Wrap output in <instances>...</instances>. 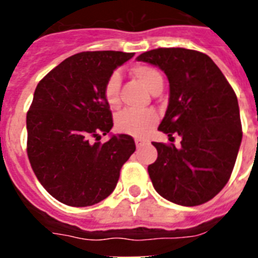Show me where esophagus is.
<instances>
[{
    "mask_svg": "<svg viewBox=\"0 0 258 258\" xmlns=\"http://www.w3.org/2000/svg\"><path fill=\"white\" fill-rule=\"evenodd\" d=\"M149 143V141H146V139H142V138H137L135 139V145H137V147L139 149V147H142V146H145Z\"/></svg>",
    "mask_w": 258,
    "mask_h": 258,
    "instance_id": "1",
    "label": "esophagus"
}]
</instances>
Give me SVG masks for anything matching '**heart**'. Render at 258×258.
Here are the masks:
<instances>
[{"mask_svg": "<svg viewBox=\"0 0 258 258\" xmlns=\"http://www.w3.org/2000/svg\"><path fill=\"white\" fill-rule=\"evenodd\" d=\"M131 75L149 89L150 92H157L163 87V76L158 70L150 66L138 64L131 68ZM120 76L112 74L105 82L104 97L111 108L120 105L119 99ZM158 113L154 109H125L116 117V128L119 133L131 137L143 138L157 124Z\"/></svg>", "mask_w": 258, "mask_h": 258, "instance_id": "obj_1", "label": "heart"}]
</instances>
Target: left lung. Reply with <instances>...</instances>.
<instances>
[{
  "label": "left lung",
  "mask_w": 258,
  "mask_h": 258,
  "mask_svg": "<svg viewBox=\"0 0 258 258\" xmlns=\"http://www.w3.org/2000/svg\"><path fill=\"white\" fill-rule=\"evenodd\" d=\"M137 58L159 67L169 79V105L158 130L171 142L174 135L182 138L179 149L153 142L154 188L176 205L205 204L228 183L240 150L236 93L212 58L198 50L158 48Z\"/></svg>",
  "instance_id": "obj_1"
}]
</instances>
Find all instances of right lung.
I'll return each mask as SVG.
<instances>
[{"instance_id": "1", "label": "right lung", "mask_w": 258, "mask_h": 258, "mask_svg": "<svg viewBox=\"0 0 258 258\" xmlns=\"http://www.w3.org/2000/svg\"><path fill=\"white\" fill-rule=\"evenodd\" d=\"M133 56L116 50L76 53L36 87L26 113V151L40 183L62 204L84 208L105 200L135 151L125 134L99 142L113 125L105 82Z\"/></svg>"}]
</instances>
